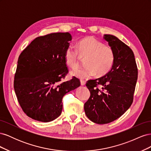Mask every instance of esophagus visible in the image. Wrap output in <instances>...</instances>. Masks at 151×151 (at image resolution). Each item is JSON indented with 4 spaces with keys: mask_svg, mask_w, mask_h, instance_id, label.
<instances>
[{
    "mask_svg": "<svg viewBox=\"0 0 151 151\" xmlns=\"http://www.w3.org/2000/svg\"><path fill=\"white\" fill-rule=\"evenodd\" d=\"M85 84H86L85 81H84V80H83V79H81V84L82 86H84Z\"/></svg>",
    "mask_w": 151,
    "mask_h": 151,
    "instance_id": "obj_1",
    "label": "esophagus"
}]
</instances>
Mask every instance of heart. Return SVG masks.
Here are the masks:
<instances>
[{
  "label": "heart",
  "mask_w": 151,
  "mask_h": 151,
  "mask_svg": "<svg viewBox=\"0 0 151 151\" xmlns=\"http://www.w3.org/2000/svg\"><path fill=\"white\" fill-rule=\"evenodd\" d=\"M80 56L87 57L86 67L78 68L71 74L77 78L86 79L95 76H103L110 71L115 62L113 50L94 38L88 36L81 40L77 48L72 45L65 50L64 59L66 64L72 68L79 65Z\"/></svg>",
  "instance_id": "obj_1"
}]
</instances>
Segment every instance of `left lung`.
Wrapping results in <instances>:
<instances>
[{
    "mask_svg": "<svg viewBox=\"0 0 151 151\" xmlns=\"http://www.w3.org/2000/svg\"><path fill=\"white\" fill-rule=\"evenodd\" d=\"M103 38L113 50L115 62L108 74L87 82L91 95L84 104L86 116L98 124L116 120L130 107L138 77L132 49L113 35H104Z\"/></svg>",
    "mask_w": 151,
    "mask_h": 151,
    "instance_id": "1",
    "label": "left lung"
}]
</instances>
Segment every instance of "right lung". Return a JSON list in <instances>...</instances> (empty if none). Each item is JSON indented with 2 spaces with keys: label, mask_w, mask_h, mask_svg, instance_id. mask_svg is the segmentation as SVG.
Returning <instances> with one entry per match:
<instances>
[{
  "label": "right lung",
  "mask_w": 151,
  "mask_h": 151,
  "mask_svg": "<svg viewBox=\"0 0 151 151\" xmlns=\"http://www.w3.org/2000/svg\"><path fill=\"white\" fill-rule=\"evenodd\" d=\"M71 40L69 33L39 36L20 54L14 88L22 109L32 119H56L62 111L63 96L81 85L76 77L61 83L68 72L64 52Z\"/></svg>",
  "instance_id": "add662e5"
}]
</instances>
